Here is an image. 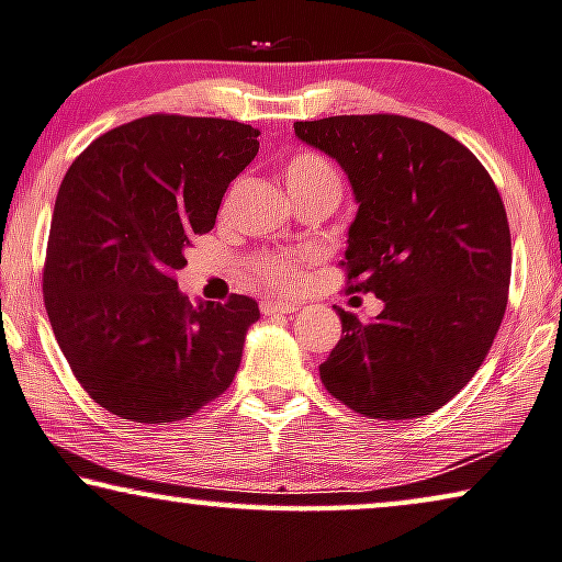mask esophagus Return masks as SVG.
Listing matches in <instances>:
<instances>
[{
	"instance_id": "34e87169",
	"label": "esophagus",
	"mask_w": 562,
	"mask_h": 562,
	"mask_svg": "<svg viewBox=\"0 0 562 562\" xmlns=\"http://www.w3.org/2000/svg\"><path fill=\"white\" fill-rule=\"evenodd\" d=\"M259 307H262V315H278V313L288 315V313H295V310H300L297 303H274V300H265Z\"/></svg>"
}]
</instances>
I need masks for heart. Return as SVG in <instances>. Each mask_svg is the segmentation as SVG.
Listing matches in <instances>:
<instances>
[{
	"mask_svg": "<svg viewBox=\"0 0 562 562\" xmlns=\"http://www.w3.org/2000/svg\"><path fill=\"white\" fill-rule=\"evenodd\" d=\"M282 181L292 201L330 199L340 196V173L328 158L313 150L292 154L282 166ZM315 252H272L257 257L249 265L252 280L267 290H297L303 282V270L313 262Z\"/></svg>",
	"mask_w": 562,
	"mask_h": 562,
	"instance_id": "1",
	"label": "heart"
}]
</instances>
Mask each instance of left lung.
Here are the masks:
<instances>
[{"label": "left lung", "mask_w": 562, "mask_h": 562, "mask_svg": "<svg viewBox=\"0 0 562 562\" xmlns=\"http://www.w3.org/2000/svg\"><path fill=\"white\" fill-rule=\"evenodd\" d=\"M295 136L338 161L358 204L348 227L350 290L383 303L342 335L323 386L371 418H418L462 391L490 353L507 307L509 227L474 154L404 115H333Z\"/></svg>", "instance_id": "obj_1"}]
</instances>
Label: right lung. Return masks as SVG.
Instances as JSON below:
<instances>
[{
  "label": "right lung",
  "mask_w": 562,
  "mask_h": 562,
  "mask_svg": "<svg viewBox=\"0 0 562 562\" xmlns=\"http://www.w3.org/2000/svg\"><path fill=\"white\" fill-rule=\"evenodd\" d=\"M257 136L237 121L148 115L95 138L67 169L42 290L75 379L105 412L181 422L229 389L259 307L247 295L191 305L173 274L191 239L214 229Z\"/></svg>",
  "instance_id": "right-lung-1"
}]
</instances>
